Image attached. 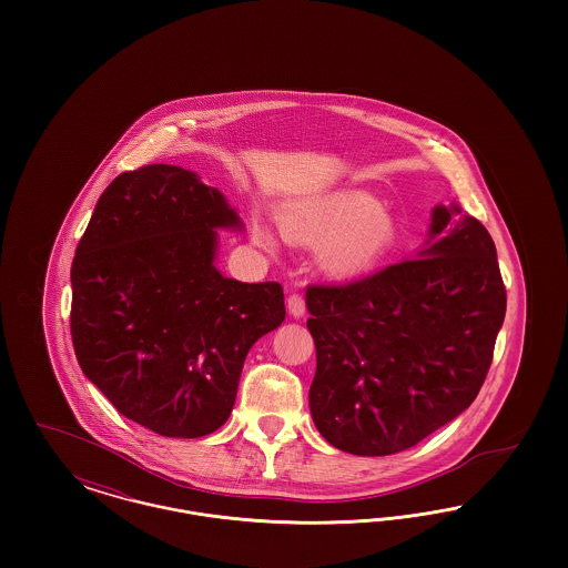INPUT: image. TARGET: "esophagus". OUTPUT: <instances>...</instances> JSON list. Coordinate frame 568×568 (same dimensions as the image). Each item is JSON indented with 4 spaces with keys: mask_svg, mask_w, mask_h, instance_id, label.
Instances as JSON below:
<instances>
[{
    "mask_svg": "<svg viewBox=\"0 0 568 568\" xmlns=\"http://www.w3.org/2000/svg\"><path fill=\"white\" fill-rule=\"evenodd\" d=\"M287 308H290L292 317H302L306 313V300L302 294H292L287 297Z\"/></svg>",
    "mask_w": 568,
    "mask_h": 568,
    "instance_id": "obj_1",
    "label": "esophagus"
}]
</instances>
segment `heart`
Masks as SVG:
<instances>
[{"instance_id": "1", "label": "heart", "mask_w": 568, "mask_h": 568, "mask_svg": "<svg viewBox=\"0 0 568 568\" xmlns=\"http://www.w3.org/2000/svg\"><path fill=\"white\" fill-rule=\"evenodd\" d=\"M290 239L329 244L327 260L338 268H359L375 262L394 241V225L381 204L364 193H343L297 209L283 219Z\"/></svg>"}]
</instances>
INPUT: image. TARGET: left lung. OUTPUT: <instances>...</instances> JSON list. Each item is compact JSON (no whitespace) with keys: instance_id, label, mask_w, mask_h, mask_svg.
Instances as JSON below:
<instances>
[{"instance_id":"obj_1","label":"left lung","mask_w":568,"mask_h":568,"mask_svg":"<svg viewBox=\"0 0 568 568\" xmlns=\"http://www.w3.org/2000/svg\"><path fill=\"white\" fill-rule=\"evenodd\" d=\"M436 206L419 257L306 290L317 349V430L355 456L415 447L477 398L505 322L507 290L484 223Z\"/></svg>"}]
</instances>
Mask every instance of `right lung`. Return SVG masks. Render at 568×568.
<instances>
[{
  "label": "right lung",
  "instance_id": "obj_1",
  "mask_svg": "<svg viewBox=\"0 0 568 568\" xmlns=\"http://www.w3.org/2000/svg\"><path fill=\"white\" fill-rule=\"evenodd\" d=\"M234 225L221 191L151 163L110 183L77 246L70 329L82 373L162 436L221 428L246 353L285 320L278 283H241L213 266L215 227Z\"/></svg>",
  "mask_w": 568,
  "mask_h": 568
}]
</instances>
